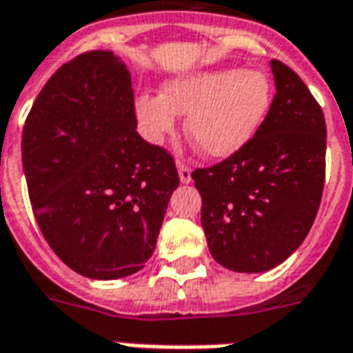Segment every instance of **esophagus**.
<instances>
[{
    "label": "esophagus",
    "instance_id": "1",
    "mask_svg": "<svg viewBox=\"0 0 353 353\" xmlns=\"http://www.w3.org/2000/svg\"><path fill=\"white\" fill-rule=\"evenodd\" d=\"M191 166L185 164V162H177V174H179V179L181 183H191Z\"/></svg>",
    "mask_w": 353,
    "mask_h": 353
}]
</instances>
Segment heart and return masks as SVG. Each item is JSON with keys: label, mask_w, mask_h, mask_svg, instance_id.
Segmentation results:
<instances>
[{"label": "heart", "mask_w": 353, "mask_h": 353, "mask_svg": "<svg viewBox=\"0 0 353 353\" xmlns=\"http://www.w3.org/2000/svg\"><path fill=\"white\" fill-rule=\"evenodd\" d=\"M270 100L272 88L265 73L229 68L170 81L162 96H139L136 113L151 141L174 130L176 113L189 115L187 134L200 153L225 159L255 136Z\"/></svg>", "instance_id": "obj_1"}]
</instances>
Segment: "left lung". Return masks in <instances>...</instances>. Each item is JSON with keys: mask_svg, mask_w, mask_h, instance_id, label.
I'll return each instance as SVG.
<instances>
[{"mask_svg": "<svg viewBox=\"0 0 353 353\" xmlns=\"http://www.w3.org/2000/svg\"><path fill=\"white\" fill-rule=\"evenodd\" d=\"M276 94L265 121L229 159L191 174L210 253L234 272H265L308 234L325 183V117L303 79L270 62Z\"/></svg>", "mask_w": 353, "mask_h": 353, "instance_id": "obj_1", "label": "left lung"}]
</instances>
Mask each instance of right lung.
Segmentation results:
<instances>
[{
  "label": "right lung",
  "instance_id": "add662e5",
  "mask_svg": "<svg viewBox=\"0 0 353 353\" xmlns=\"http://www.w3.org/2000/svg\"><path fill=\"white\" fill-rule=\"evenodd\" d=\"M130 72L111 50L83 52L47 81L22 130L35 221L72 270L117 280L153 255L174 157L136 132Z\"/></svg>",
  "mask_w": 353,
  "mask_h": 353
}]
</instances>
